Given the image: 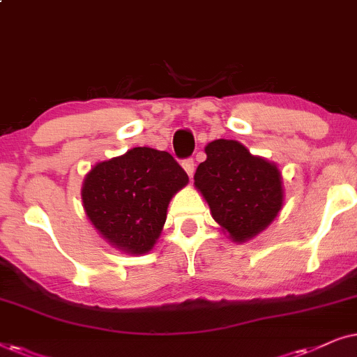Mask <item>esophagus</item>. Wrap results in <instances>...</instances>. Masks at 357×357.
Wrapping results in <instances>:
<instances>
[{
  "instance_id": "1",
  "label": "esophagus",
  "mask_w": 357,
  "mask_h": 357,
  "mask_svg": "<svg viewBox=\"0 0 357 357\" xmlns=\"http://www.w3.org/2000/svg\"><path fill=\"white\" fill-rule=\"evenodd\" d=\"M183 168H184V171H186V173L192 178V174H194V168H196V165H194V160H192V158L183 160Z\"/></svg>"
}]
</instances>
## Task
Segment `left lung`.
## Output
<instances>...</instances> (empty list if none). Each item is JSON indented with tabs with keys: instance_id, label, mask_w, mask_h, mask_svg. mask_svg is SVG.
Returning <instances> with one entry per match:
<instances>
[{
	"instance_id": "obj_1",
	"label": "left lung",
	"mask_w": 357,
	"mask_h": 357,
	"mask_svg": "<svg viewBox=\"0 0 357 357\" xmlns=\"http://www.w3.org/2000/svg\"><path fill=\"white\" fill-rule=\"evenodd\" d=\"M206 155L194 174V186L231 240H251L282 208L281 171L236 140H213L206 146Z\"/></svg>"
}]
</instances>
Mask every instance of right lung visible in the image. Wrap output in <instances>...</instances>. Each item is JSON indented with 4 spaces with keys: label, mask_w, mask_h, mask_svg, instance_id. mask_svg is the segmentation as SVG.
Returning a JSON list of instances; mask_svg holds the SVG:
<instances>
[{
    "label": "right lung",
    "mask_w": 357,
    "mask_h": 357,
    "mask_svg": "<svg viewBox=\"0 0 357 357\" xmlns=\"http://www.w3.org/2000/svg\"><path fill=\"white\" fill-rule=\"evenodd\" d=\"M189 178L168 151L135 146L94 165L82 188L84 212L109 245L145 255L160 238L169 201Z\"/></svg>",
    "instance_id": "1"
}]
</instances>
